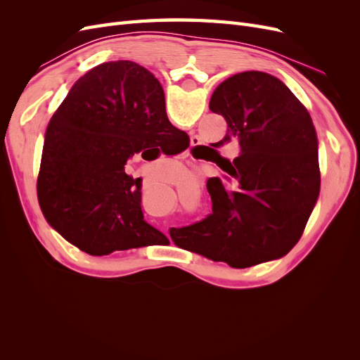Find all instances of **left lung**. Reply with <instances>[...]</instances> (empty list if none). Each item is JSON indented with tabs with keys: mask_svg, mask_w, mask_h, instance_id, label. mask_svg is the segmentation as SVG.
Segmentation results:
<instances>
[{
	"mask_svg": "<svg viewBox=\"0 0 360 360\" xmlns=\"http://www.w3.org/2000/svg\"><path fill=\"white\" fill-rule=\"evenodd\" d=\"M209 106L228 126L217 146L236 139L240 153L222 160L230 177L210 184L212 213L169 228L172 242L237 269L284 257L302 237L320 192L317 134L308 110L284 82L255 70L217 85Z\"/></svg>",
	"mask_w": 360,
	"mask_h": 360,
	"instance_id": "obj_1",
	"label": "left lung"
}]
</instances>
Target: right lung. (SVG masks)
<instances>
[{
    "label": "right lung",
    "mask_w": 360,
    "mask_h": 360,
    "mask_svg": "<svg viewBox=\"0 0 360 360\" xmlns=\"http://www.w3.org/2000/svg\"><path fill=\"white\" fill-rule=\"evenodd\" d=\"M188 141L169 123L153 75L134 61L103 63L78 79L51 118L37 177L41 212L90 255L168 242L144 221L141 179L124 165L146 148L177 155Z\"/></svg>",
    "instance_id": "right-lung-1"
}]
</instances>
